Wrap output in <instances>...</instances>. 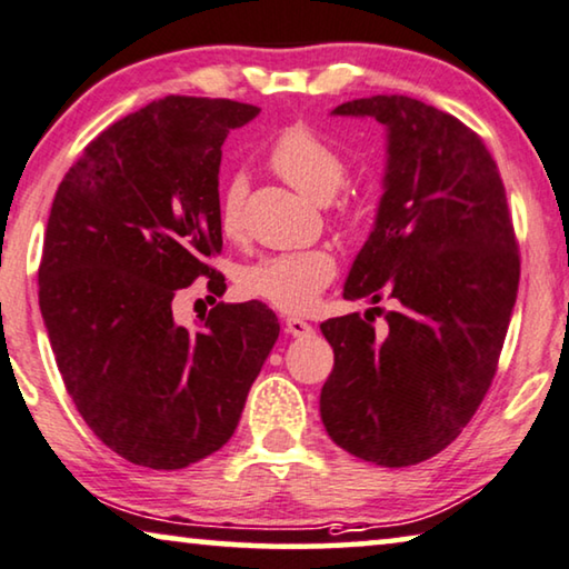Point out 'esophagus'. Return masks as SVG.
<instances>
[{
  "label": "esophagus",
  "mask_w": 569,
  "mask_h": 569,
  "mask_svg": "<svg viewBox=\"0 0 569 569\" xmlns=\"http://www.w3.org/2000/svg\"><path fill=\"white\" fill-rule=\"evenodd\" d=\"M283 327H286V335L299 337V339L313 335V327L309 325V321H303L301 317H288V319H283Z\"/></svg>",
  "instance_id": "esophagus-1"
}]
</instances>
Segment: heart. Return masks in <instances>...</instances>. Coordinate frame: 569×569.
<instances>
[{"label":"heart","instance_id":"heart-1","mask_svg":"<svg viewBox=\"0 0 569 569\" xmlns=\"http://www.w3.org/2000/svg\"><path fill=\"white\" fill-rule=\"evenodd\" d=\"M273 171L291 183L303 197L325 203L342 189L347 178V160L332 142L313 132L311 127L293 124L278 134L268 152ZM244 181L230 178L219 197V230L224 237L242 232ZM345 219H352L350 207L342 209ZM335 258L327 250H303L270 256L250 262L237 276V286L250 299H260L281 311H307L317 296L335 278Z\"/></svg>","mask_w":569,"mask_h":569}]
</instances>
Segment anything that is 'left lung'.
Returning <instances> with one entry per match:
<instances>
[{
  "label": "left lung",
  "instance_id": "left-lung-1",
  "mask_svg": "<svg viewBox=\"0 0 569 569\" xmlns=\"http://www.w3.org/2000/svg\"><path fill=\"white\" fill-rule=\"evenodd\" d=\"M332 114L386 127L383 197L345 299L386 296L396 309L383 329L360 313L321 325L335 370L319 411L350 455L409 468L455 442L490 388L519 250L496 160L457 117L401 94L345 101Z\"/></svg>",
  "mask_w": 569,
  "mask_h": 569
}]
</instances>
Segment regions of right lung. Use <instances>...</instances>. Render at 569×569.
Here are the masks:
<instances>
[{
    "label": "right lung",
    "instance_id": "obj_1",
    "mask_svg": "<svg viewBox=\"0 0 569 569\" xmlns=\"http://www.w3.org/2000/svg\"><path fill=\"white\" fill-rule=\"evenodd\" d=\"M260 109L166 97L107 127L58 186L38 270L68 396L109 449L181 470L230 442L281 325L260 301L217 303L186 329L173 296L222 250L219 163Z\"/></svg>",
    "mask_w": 569,
    "mask_h": 569
}]
</instances>
